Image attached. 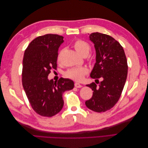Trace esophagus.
<instances>
[{"mask_svg": "<svg viewBox=\"0 0 148 148\" xmlns=\"http://www.w3.org/2000/svg\"><path fill=\"white\" fill-rule=\"evenodd\" d=\"M75 87L77 88H79L82 87V84H80L78 83H75Z\"/></svg>", "mask_w": 148, "mask_h": 148, "instance_id": "1", "label": "esophagus"}]
</instances>
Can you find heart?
<instances>
[{
    "instance_id": "1",
    "label": "heart",
    "mask_w": 148,
    "mask_h": 148,
    "mask_svg": "<svg viewBox=\"0 0 148 148\" xmlns=\"http://www.w3.org/2000/svg\"><path fill=\"white\" fill-rule=\"evenodd\" d=\"M73 46L80 55L82 56H86L90 52L91 47L89 44L82 39H77L73 42ZM62 55V52L60 51L57 56L58 60H60ZM90 60H92V58H89ZM88 73V69L86 67L79 66V67H74L71 68L66 71L65 73V76L66 77L72 79L75 81H80L82 80L84 76Z\"/></svg>"
}]
</instances>
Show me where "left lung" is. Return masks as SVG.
I'll use <instances>...</instances> for the list:
<instances>
[{"mask_svg": "<svg viewBox=\"0 0 148 148\" xmlns=\"http://www.w3.org/2000/svg\"><path fill=\"white\" fill-rule=\"evenodd\" d=\"M89 39L95 44L96 52V62L90 76L96 79V83L86 85L93 92L85 104L96 112H104L112 108L122 95L128 73L127 57L123 47L109 35L93 33ZM100 77L103 81L99 83L97 79Z\"/></svg>", "mask_w": 148, "mask_h": 148, "instance_id": "obj_1", "label": "left lung"}]
</instances>
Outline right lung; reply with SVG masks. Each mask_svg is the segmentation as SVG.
Masks as SVG:
<instances>
[{
    "instance_id": "add662e5",
    "label": "right lung",
    "mask_w": 148,
    "mask_h": 148,
    "mask_svg": "<svg viewBox=\"0 0 148 148\" xmlns=\"http://www.w3.org/2000/svg\"><path fill=\"white\" fill-rule=\"evenodd\" d=\"M64 37L47 34L33 39L26 49L23 60L22 84L33 109L43 117L56 115L64 106L62 95L72 89L74 83L60 78L49 80L52 69H57L58 50Z\"/></svg>"
}]
</instances>
